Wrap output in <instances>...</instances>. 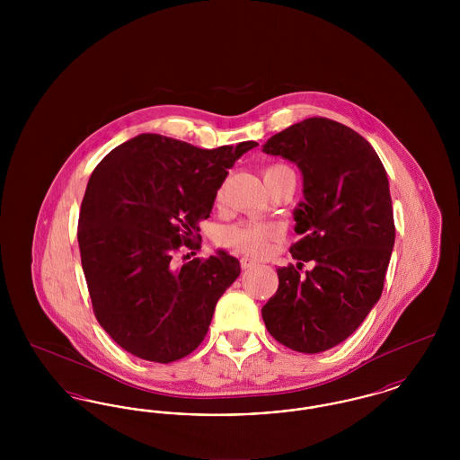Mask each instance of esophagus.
Wrapping results in <instances>:
<instances>
[{"label":"esophagus","instance_id":"esophagus-1","mask_svg":"<svg viewBox=\"0 0 460 460\" xmlns=\"http://www.w3.org/2000/svg\"><path fill=\"white\" fill-rule=\"evenodd\" d=\"M257 263L259 262H257L255 259H250V257H241L240 259L241 269H244V270H246V269H252V267H255Z\"/></svg>","mask_w":460,"mask_h":460}]
</instances>
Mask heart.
Listing matches in <instances>:
<instances>
[{
	"instance_id": "heart-1",
	"label": "heart",
	"mask_w": 460,
	"mask_h": 460,
	"mask_svg": "<svg viewBox=\"0 0 460 460\" xmlns=\"http://www.w3.org/2000/svg\"><path fill=\"white\" fill-rule=\"evenodd\" d=\"M285 165H270L265 172L283 169ZM263 172V174H265ZM222 195L219 190L217 198ZM279 236V227L272 222H261V220H241L231 224L220 231L219 243L226 248L250 253V255H263L269 252L270 243Z\"/></svg>"
}]
</instances>
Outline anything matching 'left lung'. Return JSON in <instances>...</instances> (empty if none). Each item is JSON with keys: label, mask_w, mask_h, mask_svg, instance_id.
I'll list each match as a JSON object with an SVG mask.
<instances>
[{"label": "left lung", "mask_w": 460, "mask_h": 460, "mask_svg": "<svg viewBox=\"0 0 460 460\" xmlns=\"http://www.w3.org/2000/svg\"><path fill=\"white\" fill-rule=\"evenodd\" d=\"M263 152L295 162L305 201L295 212L298 262L278 269L279 286L262 306L274 340L302 353L345 341L379 300L394 243L386 171L369 141L326 117L274 134ZM304 261L314 269L302 275Z\"/></svg>", "instance_id": "left-lung-1"}]
</instances>
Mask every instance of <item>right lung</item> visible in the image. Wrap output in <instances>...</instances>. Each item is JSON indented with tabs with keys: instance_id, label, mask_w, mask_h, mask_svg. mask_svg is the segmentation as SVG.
<instances>
[{
	"instance_id": "add662e5",
	"label": "right lung",
	"mask_w": 460,
	"mask_h": 460,
	"mask_svg": "<svg viewBox=\"0 0 460 460\" xmlns=\"http://www.w3.org/2000/svg\"><path fill=\"white\" fill-rule=\"evenodd\" d=\"M259 143L198 148L160 134H139L93 171L77 241L94 317L132 355L169 364L197 350L240 262L201 248L199 222L210 217L229 169Z\"/></svg>"
}]
</instances>
